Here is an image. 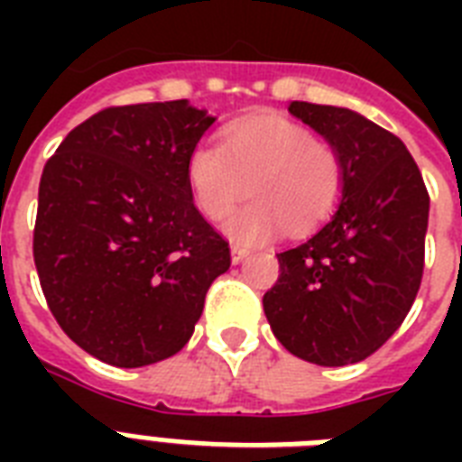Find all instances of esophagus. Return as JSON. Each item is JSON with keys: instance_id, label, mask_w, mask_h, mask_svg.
<instances>
[{"instance_id": "obj_1", "label": "esophagus", "mask_w": 462, "mask_h": 462, "mask_svg": "<svg viewBox=\"0 0 462 462\" xmlns=\"http://www.w3.org/2000/svg\"><path fill=\"white\" fill-rule=\"evenodd\" d=\"M246 254H249V252H246L245 246H237V245L232 246V249H230L232 263H242V261H245V259H246Z\"/></svg>"}]
</instances>
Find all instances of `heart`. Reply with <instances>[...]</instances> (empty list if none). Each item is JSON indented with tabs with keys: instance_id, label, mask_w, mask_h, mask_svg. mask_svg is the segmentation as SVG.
<instances>
[{
	"instance_id": "b5f03b06",
	"label": "heart",
	"mask_w": 462,
	"mask_h": 462,
	"mask_svg": "<svg viewBox=\"0 0 462 462\" xmlns=\"http://www.w3.org/2000/svg\"><path fill=\"white\" fill-rule=\"evenodd\" d=\"M187 180L210 220L227 216L252 194L254 201L225 220V232L242 245H256L281 225L300 235L323 223L343 191V160L295 119L256 115L225 126L220 148L199 143L189 153Z\"/></svg>"
}]
</instances>
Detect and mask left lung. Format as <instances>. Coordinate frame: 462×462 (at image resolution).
Wrapping results in <instances>:
<instances>
[{"mask_svg": "<svg viewBox=\"0 0 462 462\" xmlns=\"http://www.w3.org/2000/svg\"><path fill=\"white\" fill-rule=\"evenodd\" d=\"M343 160L340 206L304 245L278 254L263 295L273 336L295 357L345 366L376 352L405 321L424 271L430 194L408 148L357 112L290 103Z\"/></svg>", "mask_w": 462, "mask_h": 462, "instance_id": "1", "label": "left lung"}]
</instances>
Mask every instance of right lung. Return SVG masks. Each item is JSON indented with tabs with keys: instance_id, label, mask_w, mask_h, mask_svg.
Instances as JSON below:
<instances>
[{
	"instance_id": "add662e5",
	"label": "right lung",
	"mask_w": 462,
	"mask_h": 462,
	"mask_svg": "<svg viewBox=\"0 0 462 462\" xmlns=\"http://www.w3.org/2000/svg\"><path fill=\"white\" fill-rule=\"evenodd\" d=\"M213 122L189 100L107 107L47 160L32 232L40 288L61 330L100 362L172 357L230 268L187 180Z\"/></svg>"
}]
</instances>
